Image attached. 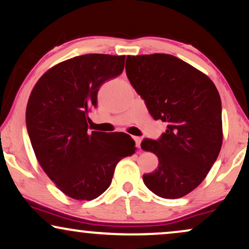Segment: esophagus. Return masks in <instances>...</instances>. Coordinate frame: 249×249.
Listing matches in <instances>:
<instances>
[{
  "mask_svg": "<svg viewBox=\"0 0 249 249\" xmlns=\"http://www.w3.org/2000/svg\"><path fill=\"white\" fill-rule=\"evenodd\" d=\"M134 141H135V145H137V148H141V141L142 139L139 138V137H133Z\"/></svg>",
  "mask_w": 249,
  "mask_h": 249,
  "instance_id": "34e87169",
  "label": "esophagus"
}]
</instances>
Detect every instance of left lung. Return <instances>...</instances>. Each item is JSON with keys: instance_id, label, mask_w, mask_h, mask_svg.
Returning <instances> with one entry per match:
<instances>
[{"instance_id": "8db88e82", "label": "left lung", "mask_w": 249, "mask_h": 249, "mask_svg": "<svg viewBox=\"0 0 249 249\" xmlns=\"http://www.w3.org/2000/svg\"><path fill=\"white\" fill-rule=\"evenodd\" d=\"M126 75L154 119L167 123L159 140L144 139L143 150L158 157V168L143 174L149 190L177 199L196 189L220 154L221 98L212 79L174 55H127Z\"/></svg>"}]
</instances>
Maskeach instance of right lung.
<instances>
[{"label":"right lung","mask_w":249,"mask_h":249,"mask_svg":"<svg viewBox=\"0 0 249 249\" xmlns=\"http://www.w3.org/2000/svg\"><path fill=\"white\" fill-rule=\"evenodd\" d=\"M125 55L83 54L53 66L29 95L26 124L42 170L66 196L92 200L111 183L116 165L135 151L123 132L89 133L99 88L124 69Z\"/></svg>","instance_id":"1"}]
</instances>
